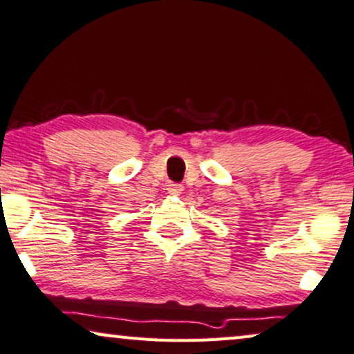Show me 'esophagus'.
Instances as JSON below:
<instances>
[{"mask_svg":"<svg viewBox=\"0 0 354 354\" xmlns=\"http://www.w3.org/2000/svg\"><path fill=\"white\" fill-rule=\"evenodd\" d=\"M166 189H167V193L169 194H182V192H183V185H180V183H174V182H171V183H167L166 185Z\"/></svg>","mask_w":354,"mask_h":354,"instance_id":"obj_1","label":"esophagus"}]
</instances>
